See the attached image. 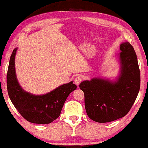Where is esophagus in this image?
<instances>
[{"label": "esophagus", "mask_w": 148, "mask_h": 148, "mask_svg": "<svg viewBox=\"0 0 148 148\" xmlns=\"http://www.w3.org/2000/svg\"><path fill=\"white\" fill-rule=\"evenodd\" d=\"M82 76H77L74 79V82L77 85H79L80 83L82 82Z\"/></svg>", "instance_id": "34e87169"}]
</instances>
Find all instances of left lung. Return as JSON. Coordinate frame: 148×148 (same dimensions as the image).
Segmentation results:
<instances>
[{"label": "left lung", "mask_w": 148, "mask_h": 148, "mask_svg": "<svg viewBox=\"0 0 148 148\" xmlns=\"http://www.w3.org/2000/svg\"><path fill=\"white\" fill-rule=\"evenodd\" d=\"M120 50L121 73L115 82L93 78L79 85L85 95L86 114L95 122L108 123L125 116L139 92L140 74L134 49L125 42Z\"/></svg>", "instance_id": "obj_1"}]
</instances>
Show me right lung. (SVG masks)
<instances>
[{
  "instance_id": "obj_1",
  "label": "right lung",
  "mask_w": 148,
  "mask_h": 148,
  "mask_svg": "<svg viewBox=\"0 0 148 148\" xmlns=\"http://www.w3.org/2000/svg\"><path fill=\"white\" fill-rule=\"evenodd\" d=\"M17 48L10 57L7 73V88L11 102L25 119L32 123L49 124L58 117L66 98L77 86L71 82L47 94L35 95L25 92L17 80L14 58Z\"/></svg>"
}]
</instances>
